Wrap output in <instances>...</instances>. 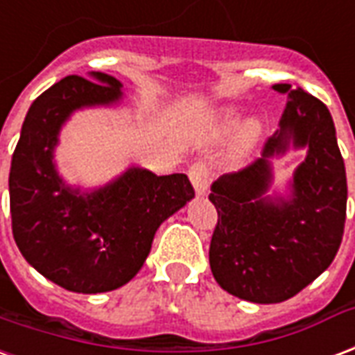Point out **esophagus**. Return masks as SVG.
Returning a JSON list of instances; mask_svg holds the SVG:
<instances>
[{
  "label": "esophagus",
  "mask_w": 355,
  "mask_h": 355,
  "mask_svg": "<svg viewBox=\"0 0 355 355\" xmlns=\"http://www.w3.org/2000/svg\"><path fill=\"white\" fill-rule=\"evenodd\" d=\"M188 175H190L191 186H193V190L198 196H205L207 190H209V182H211V175H209V169H207V165L203 162H198V164H193L188 171Z\"/></svg>",
  "instance_id": "esophagus-1"
}]
</instances>
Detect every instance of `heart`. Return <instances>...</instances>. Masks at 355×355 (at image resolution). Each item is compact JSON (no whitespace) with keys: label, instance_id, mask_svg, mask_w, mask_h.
<instances>
[{"label":"heart","instance_id":"1","mask_svg":"<svg viewBox=\"0 0 355 355\" xmlns=\"http://www.w3.org/2000/svg\"><path fill=\"white\" fill-rule=\"evenodd\" d=\"M239 118H241V112H239L237 107H224L216 112L214 124L220 131H230L239 124ZM259 135H261V122L248 120L239 133V148L243 152L250 150L254 143L259 139Z\"/></svg>","mask_w":355,"mask_h":355}]
</instances>
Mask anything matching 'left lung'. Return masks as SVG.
Instances as JSON below:
<instances>
[{
    "label": "left lung",
    "mask_w": 355,
    "mask_h": 355,
    "mask_svg": "<svg viewBox=\"0 0 355 355\" xmlns=\"http://www.w3.org/2000/svg\"><path fill=\"white\" fill-rule=\"evenodd\" d=\"M278 130L261 157L222 175L211 186L218 224L209 250L222 290L259 304L282 303L331 265L346 220V171L333 118L320 99L291 84ZM304 148L307 156L288 183V196H268L272 159Z\"/></svg>",
    "instance_id": "left-lung-1"
}]
</instances>
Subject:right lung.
<instances>
[{"mask_svg": "<svg viewBox=\"0 0 355 355\" xmlns=\"http://www.w3.org/2000/svg\"><path fill=\"white\" fill-rule=\"evenodd\" d=\"M62 78L31 103L9 173L12 237L26 261L75 293H103L130 282L148 258L159 225L193 188L184 173L157 177L131 165L94 190L65 182L54 152L80 109L122 101V83L99 71Z\"/></svg>", "mask_w": 355, "mask_h": 355, "instance_id": "1", "label": "right lung"}]
</instances>
